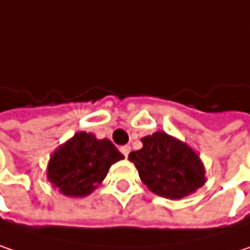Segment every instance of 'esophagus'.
I'll return each instance as SVG.
<instances>
[{"label":"esophagus","mask_w":250,"mask_h":250,"mask_svg":"<svg viewBox=\"0 0 250 250\" xmlns=\"http://www.w3.org/2000/svg\"><path fill=\"white\" fill-rule=\"evenodd\" d=\"M119 149H121V152L124 153V156L126 158V156L129 155V152H131V146H128V145H124V146H121Z\"/></svg>","instance_id":"obj_1"}]
</instances>
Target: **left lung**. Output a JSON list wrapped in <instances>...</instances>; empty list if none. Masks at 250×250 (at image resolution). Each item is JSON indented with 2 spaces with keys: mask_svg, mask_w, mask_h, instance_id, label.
I'll use <instances>...</instances> for the list:
<instances>
[{
  "mask_svg": "<svg viewBox=\"0 0 250 250\" xmlns=\"http://www.w3.org/2000/svg\"><path fill=\"white\" fill-rule=\"evenodd\" d=\"M142 148L129 153L141 181L158 196L182 199L206 182L205 167L196 151L164 131L141 139Z\"/></svg>",
  "mask_w": 250,
  "mask_h": 250,
  "instance_id": "8db88e82",
  "label": "left lung"
}]
</instances>
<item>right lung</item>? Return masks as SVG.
<instances>
[{
    "mask_svg": "<svg viewBox=\"0 0 250 250\" xmlns=\"http://www.w3.org/2000/svg\"><path fill=\"white\" fill-rule=\"evenodd\" d=\"M121 159L124 155L109 139L81 131L51 155L46 179L65 196L83 198L102 184L111 165Z\"/></svg>",
    "mask_w": 250,
    "mask_h": 250,
    "instance_id": "1",
    "label": "right lung"
}]
</instances>
